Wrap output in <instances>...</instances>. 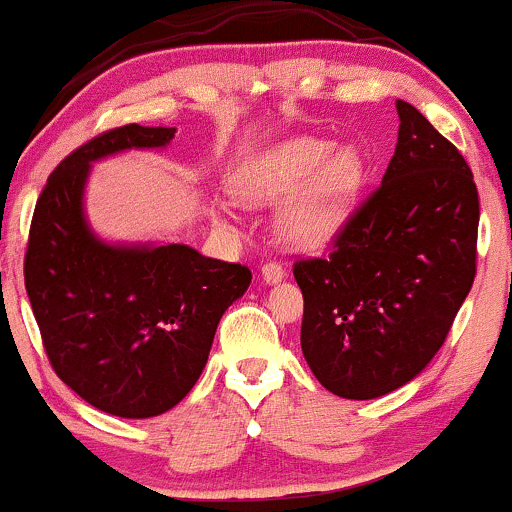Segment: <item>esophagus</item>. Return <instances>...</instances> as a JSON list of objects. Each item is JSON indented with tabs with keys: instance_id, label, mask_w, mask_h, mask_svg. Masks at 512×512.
Returning a JSON list of instances; mask_svg holds the SVG:
<instances>
[{
	"instance_id": "esophagus-1",
	"label": "esophagus",
	"mask_w": 512,
	"mask_h": 512,
	"mask_svg": "<svg viewBox=\"0 0 512 512\" xmlns=\"http://www.w3.org/2000/svg\"><path fill=\"white\" fill-rule=\"evenodd\" d=\"M284 276H286V272H284V267H281L279 262H267L262 267V279L267 281V284H279Z\"/></svg>"
}]
</instances>
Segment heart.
I'll return each mask as SVG.
<instances>
[{
    "instance_id": "b5f03b06",
    "label": "heart",
    "mask_w": 512,
    "mask_h": 512,
    "mask_svg": "<svg viewBox=\"0 0 512 512\" xmlns=\"http://www.w3.org/2000/svg\"><path fill=\"white\" fill-rule=\"evenodd\" d=\"M363 180V158L351 146L296 137L274 146L245 170L238 195L245 202H279V228L298 248L330 243L349 221Z\"/></svg>"
}]
</instances>
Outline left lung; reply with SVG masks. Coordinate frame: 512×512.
Listing matches in <instances>:
<instances>
[{"instance_id": "obj_1", "label": "left lung", "mask_w": 512, "mask_h": 512, "mask_svg": "<svg viewBox=\"0 0 512 512\" xmlns=\"http://www.w3.org/2000/svg\"><path fill=\"white\" fill-rule=\"evenodd\" d=\"M383 182L349 216L330 257L293 267L303 291L301 349L325 390L375 399L438 354L477 274L474 175L414 105Z\"/></svg>"}]
</instances>
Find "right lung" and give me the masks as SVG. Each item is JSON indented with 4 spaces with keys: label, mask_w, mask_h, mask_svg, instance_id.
Instances as JSON below:
<instances>
[{
    "label": "right lung",
    "mask_w": 512,
    "mask_h": 512,
    "mask_svg": "<svg viewBox=\"0 0 512 512\" xmlns=\"http://www.w3.org/2000/svg\"><path fill=\"white\" fill-rule=\"evenodd\" d=\"M175 127L125 125L52 170L28 236L26 291L55 373L81 399L122 419L173 409L207 366L228 305L248 291L243 264L182 243H108L86 219L91 166L163 149Z\"/></svg>",
    "instance_id": "right-lung-1"
}]
</instances>
